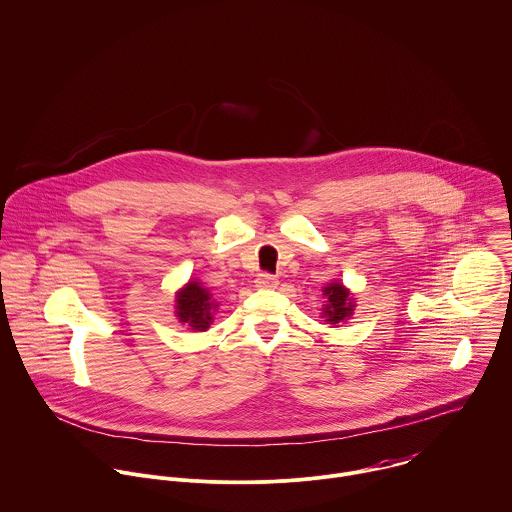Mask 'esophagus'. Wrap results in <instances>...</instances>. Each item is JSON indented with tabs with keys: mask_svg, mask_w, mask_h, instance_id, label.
I'll list each match as a JSON object with an SVG mask.
<instances>
[{
	"mask_svg": "<svg viewBox=\"0 0 512 512\" xmlns=\"http://www.w3.org/2000/svg\"><path fill=\"white\" fill-rule=\"evenodd\" d=\"M278 284V278L274 274H268V272H262L256 276V286L258 288H276Z\"/></svg>",
	"mask_w": 512,
	"mask_h": 512,
	"instance_id": "obj_1",
	"label": "esophagus"
}]
</instances>
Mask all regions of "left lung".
Returning <instances> with one entry per match:
<instances>
[{"label": "left lung", "mask_w": 512, "mask_h": 512, "mask_svg": "<svg viewBox=\"0 0 512 512\" xmlns=\"http://www.w3.org/2000/svg\"><path fill=\"white\" fill-rule=\"evenodd\" d=\"M324 296L328 298V304L324 306V316L330 324H338V322H344V318H348L354 310V304L352 300L348 298V290L334 282L330 286H326L324 290Z\"/></svg>", "instance_id": "1"}]
</instances>
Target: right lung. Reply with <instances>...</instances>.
I'll return each instance as SVG.
<instances>
[{
  "instance_id": "1",
  "label": "right lung",
  "mask_w": 512,
  "mask_h": 512,
  "mask_svg": "<svg viewBox=\"0 0 512 512\" xmlns=\"http://www.w3.org/2000/svg\"><path fill=\"white\" fill-rule=\"evenodd\" d=\"M176 308L180 322H186L192 330H206L212 322V310L216 304L210 302V292L202 288L200 282H190L178 294Z\"/></svg>"
}]
</instances>
